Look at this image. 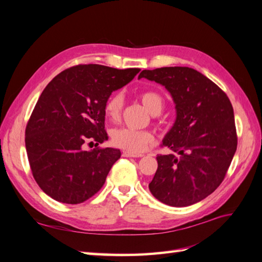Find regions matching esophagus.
<instances>
[{
    "label": "esophagus",
    "mask_w": 262,
    "mask_h": 262,
    "mask_svg": "<svg viewBox=\"0 0 262 262\" xmlns=\"http://www.w3.org/2000/svg\"><path fill=\"white\" fill-rule=\"evenodd\" d=\"M122 155H123L124 157H142V156H143V154L132 153V152H126V150H124V152L122 153Z\"/></svg>",
    "instance_id": "34e87169"
}]
</instances>
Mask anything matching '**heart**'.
Wrapping results in <instances>:
<instances>
[{
    "mask_svg": "<svg viewBox=\"0 0 262 262\" xmlns=\"http://www.w3.org/2000/svg\"><path fill=\"white\" fill-rule=\"evenodd\" d=\"M142 104L152 115L160 114L164 107V99L160 94L152 91L143 92L140 95ZM123 105V98L120 93L113 95L108 99L105 106L106 116L110 120L116 121L120 117ZM112 141L114 145L120 147L126 152L139 153L153 142L152 133L146 130H134L129 128H118L112 133Z\"/></svg>",
    "mask_w": 262,
    "mask_h": 262,
    "instance_id": "1",
    "label": "heart"
}]
</instances>
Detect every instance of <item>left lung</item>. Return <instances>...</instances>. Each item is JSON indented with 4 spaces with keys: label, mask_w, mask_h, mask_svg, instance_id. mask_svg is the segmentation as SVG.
<instances>
[{
    "label": "left lung",
    "mask_w": 262,
    "mask_h": 262,
    "mask_svg": "<svg viewBox=\"0 0 262 262\" xmlns=\"http://www.w3.org/2000/svg\"><path fill=\"white\" fill-rule=\"evenodd\" d=\"M175 102L176 120L163 139L175 154L158 155L148 188L158 201L182 208L205 199L223 181L237 148L234 110L226 94L187 67L143 70Z\"/></svg>",
    "instance_id": "left-lung-1"
}]
</instances>
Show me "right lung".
Wrapping results in <instances>:
<instances>
[{"label":"right lung","instance_id":"add662e5","mask_svg":"<svg viewBox=\"0 0 262 262\" xmlns=\"http://www.w3.org/2000/svg\"><path fill=\"white\" fill-rule=\"evenodd\" d=\"M140 69L83 64L64 70L46 86L30 116L25 145L33 176L53 200L78 204L104 186L120 149H84L108 140L105 106L113 92Z\"/></svg>","mask_w":262,"mask_h":262}]
</instances>
